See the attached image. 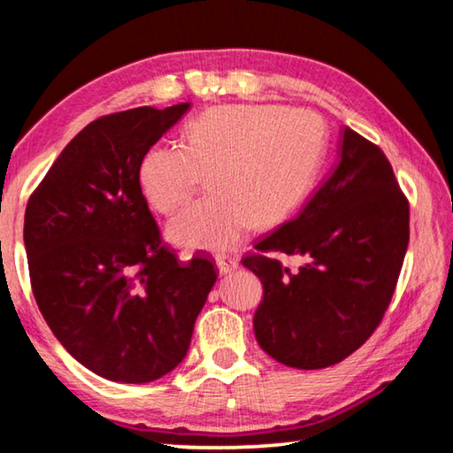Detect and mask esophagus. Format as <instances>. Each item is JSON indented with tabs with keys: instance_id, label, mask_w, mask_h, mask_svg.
I'll return each mask as SVG.
<instances>
[{
	"instance_id": "34e87169",
	"label": "esophagus",
	"mask_w": 453,
	"mask_h": 453,
	"mask_svg": "<svg viewBox=\"0 0 453 453\" xmlns=\"http://www.w3.org/2000/svg\"><path fill=\"white\" fill-rule=\"evenodd\" d=\"M218 267H219V273H232L237 270V267H240V259L232 257V256H219Z\"/></svg>"
}]
</instances>
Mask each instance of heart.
I'll return each instance as SVG.
<instances>
[{
  "mask_svg": "<svg viewBox=\"0 0 453 453\" xmlns=\"http://www.w3.org/2000/svg\"><path fill=\"white\" fill-rule=\"evenodd\" d=\"M324 156L311 111L278 105H219L183 129V145L145 153L140 188L153 210L173 213L211 172L216 194L188 205L167 234L191 250H229L250 227L286 219L308 196Z\"/></svg>",
  "mask_w": 453,
  "mask_h": 453,
  "instance_id": "1",
  "label": "heart"
}]
</instances>
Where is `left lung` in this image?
Returning a JSON list of instances; mask_svg holds the SVG:
<instances>
[{"instance_id": "left-lung-1", "label": "left lung", "mask_w": 453, "mask_h": 453, "mask_svg": "<svg viewBox=\"0 0 453 453\" xmlns=\"http://www.w3.org/2000/svg\"><path fill=\"white\" fill-rule=\"evenodd\" d=\"M340 164L296 219L242 264L264 283L257 343L280 364L321 370L362 348L381 324L410 242V202L378 145L346 127ZM270 253L300 255L289 271Z\"/></svg>"}]
</instances>
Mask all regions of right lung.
<instances>
[{
  "mask_svg": "<svg viewBox=\"0 0 453 453\" xmlns=\"http://www.w3.org/2000/svg\"><path fill=\"white\" fill-rule=\"evenodd\" d=\"M188 107L97 118L29 196L24 242L37 308L61 346L105 380L170 373L218 280L211 256L180 262L164 243L140 188L143 156Z\"/></svg>",
  "mask_w": 453,
  "mask_h": 453,
  "instance_id": "right-lung-1",
  "label": "right lung"
}]
</instances>
